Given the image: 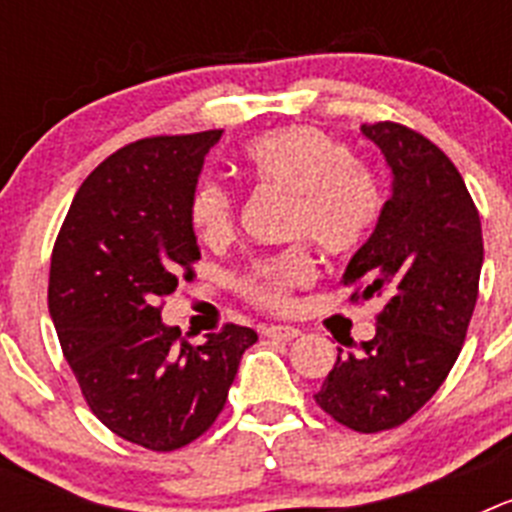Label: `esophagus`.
<instances>
[{"label": "esophagus", "instance_id": "esophagus-1", "mask_svg": "<svg viewBox=\"0 0 512 512\" xmlns=\"http://www.w3.org/2000/svg\"><path fill=\"white\" fill-rule=\"evenodd\" d=\"M266 338H279V341H295L297 336H302V330L295 325H269L264 328Z\"/></svg>", "mask_w": 512, "mask_h": 512}]
</instances>
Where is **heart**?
<instances>
[{
	"label": "heart",
	"instance_id": "1",
	"mask_svg": "<svg viewBox=\"0 0 512 512\" xmlns=\"http://www.w3.org/2000/svg\"><path fill=\"white\" fill-rule=\"evenodd\" d=\"M246 171L259 187L292 194L289 235H305L328 253H351L382 217V184L372 166L354 158L346 140L320 128H279L253 138L243 151ZM194 233L205 243L225 241L233 230L235 197L225 184L205 182L189 207ZM315 277L305 243L256 261L241 279L246 300L264 310H284L292 292Z\"/></svg>",
	"mask_w": 512,
	"mask_h": 512
}]
</instances>
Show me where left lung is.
Wrapping results in <instances>:
<instances>
[{
  "label": "left lung",
  "instance_id": "left-lung-1",
  "mask_svg": "<svg viewBox=\"0 0 512 512\" xmlns=\"http://www.w3.org/2000/svg\"><path fill=\"white\" fill-rule=\"evenodd\" d=\"M392 169V197L348 261L351 302L382 297L377 336L343 354L315 395L351 431L379 433L413 418L449 377L467 338L485 259L482 225L451 158L400 122L361 125Z\"/></svg>",
  "mask_w": 512,
  "mask_h": 512
}]
</instances>
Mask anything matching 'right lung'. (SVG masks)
<instances>
[{
  "label": "right lung",
  "instance_id": "add662e5",
  "mask_svg": "<svg viewBox=\"0 0 512 512\" xmlns=\"http://www.w3.org/2000/svg\"><path fill=\"white\" fill-rule=\"evenodd\" d=\"M220 135H156L104 158L53 246L48 310L81 395L115 436L151 451L182 449L215 423L259 341L225 323L194 346L161 320V300L200 261L189 207Z\"/></svg>",
  "mask_w": 512,
  "mask_h": 512
}]
</instances>
